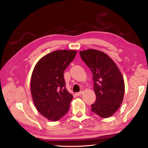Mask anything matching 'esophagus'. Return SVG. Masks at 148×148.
Wrapping results in <instances>:
<instances>
[{"label":"esophagus","instance_id":"34e87169","mask_svg":"<svg viewBox=\"0 0 148 148\" xmlns=\"http://www.w3.org/2000/svg\"><path fill=\"white\" fill-rule=\"evenodd\" d=\"M83 91H81V92H78V93H76V96H80V95H81L83 94Z\"/></svg>","mask_w":148,"mask_h":148}]
</instances>
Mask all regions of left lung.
Here are the masks:
<instances>
[{
	"mask_svg": "<svg viewBox=\"0 0 148 148\" xmlns=\"http://www.w3.org/2000/svg\"><path fill=\"white\" fill-rule=\"evenodd\" d=\"M81 57L92 72L96 101L92 111L103 118L117 111L123 100L125 83L120 71L109 56L99 50L79 51Z\"/></svg>",
	"mask_w": 148,
	"mask_h": 148,
	"instance_id": "8db88e82",
	"label": "left lung"
}]
</instances>
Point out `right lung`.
<instances>
[{
  "label": "right lung",
  "instance_id": "obj_1",
  "mask_svg": "<svg viewBox=\"0 0 148 148\" xmlns=\"http://www.w3.org/2000/svg\"><path fill=\"white\" fill-rule=\"evenodd\" d=\"M75 50H57L44 56L34 67L30 91L37 111L56 121L67 114L73 96L65 88L64 71L74 59Z\"/></svg>",
  "mask_w": 148,
  "mask_h": 148
}]
</instances>
